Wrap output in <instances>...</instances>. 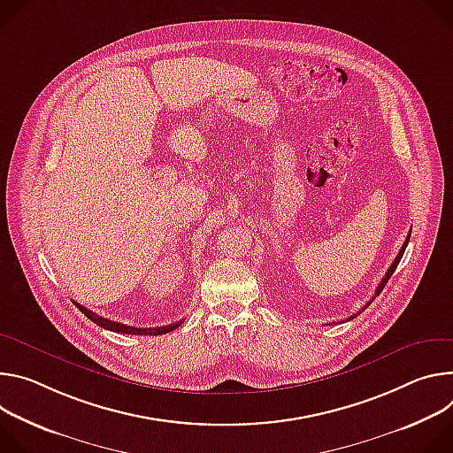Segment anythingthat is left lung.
I'll return each instance as SVG.
<instances>
[{
	"mask_svg": "<svg viewBox=\"0 0 453 453\" xmlns=\"http://www.w3.org/2000/svg\"><path fill=\"white\" fill-rule=\"evenodd\" d=\"M409 239H411V234H409V235H407V239H405V242H403V246H401V250H399V254H397V256H395V259H394V263H392V265H390V268H388V270H387V273H385V277H383V279H381V282H380V284H378V288H376V293H374V296H372V298H371V300H369V303H367V304H365V306H364V308H362V310H360V313H362V311H364V310H367V308H369V304H371V303H372V300H374V298H376V295H380V293H381V289H383V288H385V284H387V282H388V279H390V275H392V273H394V272H395V268H397V265H399V261H401V257H403V254H405V248H407V244H409ZM360 313H357V315H360ZM357 315H353V317H350V319H355V317H357ZM350 319H347V320H350Z\"/></svg>",
	"mask_w": 453,
	"mask_h": 453,
	"instance_id": "8db88e82",
	"label": "left lung"
}]
</instances>
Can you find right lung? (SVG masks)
<instances>
[{
	"mask_svg": "<svg viewBox=\"0 0 453 453\" xmlns=\"http://www.w3.org/2000/svg\"><path fill=\"white\" fill-rule=\"evenodd\" d=\"M93 324L104 327L108 331H113V333H122V334H165V333H171L174 331L183 320L176 322V324H169V326H162V327H133V326H126V324H120V322H113V320H108L104 317H98L96 313L86 310L84 306H81L79 303H73Z\"/></svg>",
	"mask_w": 453,
	"mask_h": 453,
	"instance_id": "1",
	"label": "right lung"
}]
</instances>
